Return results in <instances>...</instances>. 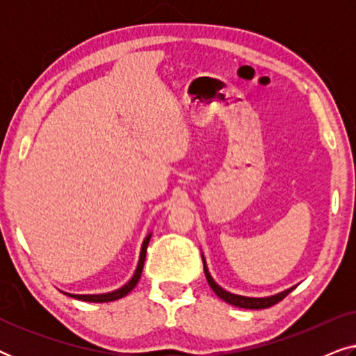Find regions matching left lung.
<instances>
[{"label":"left lung","mask_w":356,"mask_h":356,"mask_svg":"<svg viewBox=\"0 0 356 356\" xmlns=\"http://www.w3.org/2000/svg\"><path fill=\"white\" fill-rule=\"evenodd\" d=\"M202 262H204V272H206V279L209 282V285H211V289L213 290V293H216L218 298H222L223 301H227V303H230L233 306H238V308H245V309H264V308H269V306L279 303V301L284 300L285 296L289 295L290 291L295 289V286H290V289L280 291V293L270 295V296H243V295H235V293H230V291H227L225 289H222V286L218 285L217 282L212 279L211 272H209V269H207L206 257H204V256H202Z\"/></svg>","instance_id":"8db88e82"}]
</instances>
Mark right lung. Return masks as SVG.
Listing matches in <instances>:
<instances>
[{"mask_svg":"<svg viewBox=\"0 0 356 356\" xmlns=\"http://www.w3.org/2000/svg\"><path fill=\"white\" fill-rule=\"evenodd\" d=\"M150 236H152V233H149L147 236L144 238L143 241V246H140V252H139V261H138V267H136L134 274L131 279L126 282L123 286H120V289H116L113 291H108V293H94V295H76V293H66V291H63V293L71 296V298H76V300H81V301H90V303H108V301H115V300H120L123 298L129 293L131 290L134 289L136 285H138V282L140 279V274H143V269H144V261H145V251H147V245L150 241Z\"/></svg>","mask_w":356,"mask_h":356,"instance_id":"1","label":"right lung"}]
</instances>
